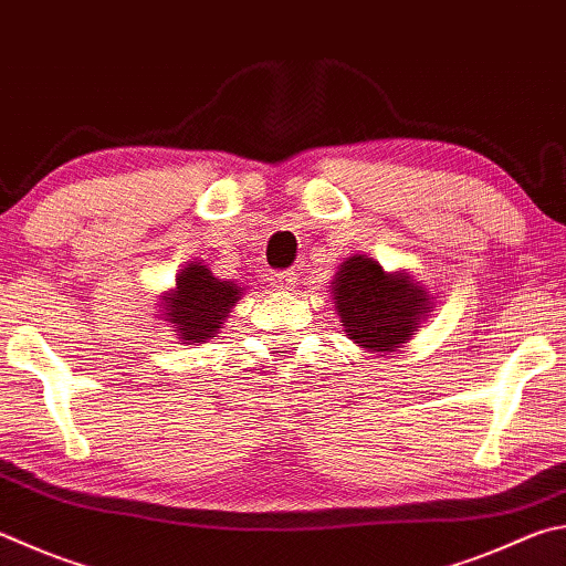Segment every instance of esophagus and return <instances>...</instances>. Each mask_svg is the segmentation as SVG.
<instances>
[{"label":"esophagus","mask_w":566,"mask_h":566,"mask_svg":"<svg viewBox=\"0 0 566 566\" xmlns=\"http://www.w3.org/2000/svg\"><path fill=\"white\" fill-rule=\"evenodd\" d=\"M272 284L276 286L280 292H292L296 284H300V280H296V272L292 270H284V272H274L272 276Z\"/></svg>","instance_id":"esophagus-1"}]
</instances>
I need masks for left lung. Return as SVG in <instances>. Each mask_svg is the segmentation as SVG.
<instances>
[{
	"instance_id": "8db88e82",
	"label": "left lung",
	"mask_w": 566,
	"mask_h": 566,
	"mask_svg": "<svg viewBox=\"0 0 566 566\" xmlns=\"http://www.w3.org/2000/svg\"><path fill=\"white\" fill-rule=\"evenodd\" d=\"M336 314L346 336L366 352L384 356L410 342L433 310L428 292L408 272H384L374 256L354 254L332 282Z\"/></svg>"
}]
</instances>
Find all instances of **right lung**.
Here are the masks:
<instances>
[{
    "instance_id": "right-lung-1",
    "label": "right lung",
    "mask_w": 566,
    "mask_h": 566,
    "mask_svg": "<svg viewBox=\"0 0 566 566\" xmlns=\"http://www.w3.org/2000/svg\"><path fill=\"white\" fill-rule=\"evenodd\" d=\"M242 286L222 282L208 264L190 262L180 270L176 290L163 294L160 318L168 322L182 344H202L222 328L230 310L240 302Z\"/></svg>"
}]
</instances>
